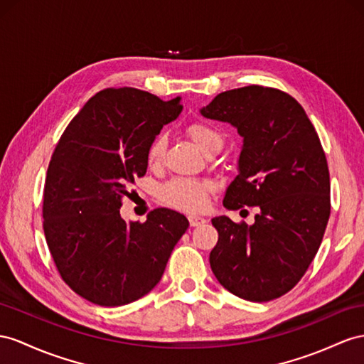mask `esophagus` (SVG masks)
Here are the masks:
<instances>
[{"instance_id": "34e87169", "label": "esophagus", "mask_w": 364, "mask_h": 364, "mask_svg": "<svg viewBox=\"0 0 364 364\" xmlns=\"http://www.w3.org/2000/svg\"><path fill=\"white\" fill-rule=\"evenodd\" d=\"M189 223L192 228H197V226H201L206 223V220H204L203 217H198V215H189Z\"/></svg>"}]
</instances>
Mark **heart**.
<instances>
[{"label":"heart","instance_id":"heart-1","mask_svg":"<svg viewBox=\"0 0 364 364\" xmlns=\"http://www.w3.org/2000/svg\"><path fill=\"white\" fill-rule=\"evenodd\" d=\"M186 132L192 138L204 154L213 149H221L223 135L220 130L209 123L195 121L186 127ZM166 155V138L164 135H156L147 147V163L149 166H160ZM213 186L210 181L197 178H173L167 181L160 189V198L172 208L198 212L206 208L208 197Z\"/></svg>","mask_w":364,"mask_h":364}]
</instances>
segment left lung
I'll return each instance as SVG.
<instances>
[{
	"instance_id": "1",
	"label": "left lung",
	"mask_w": 364,
	"mask_h": 364,
	"mask_svg": "<svg viewBox=\"0 0 364 364\" xmlns=\"http://www.w3.org/2000/svg\"><path fill=\"white\" fill-rule=\"evenodd\" d=\"M201 115L228 121L245 138L225 208L259 209L252 226L212 220V272L240 298L271 301L306 274L329 221L331 180L318 134L300 102L275 87L221 92Z\"/></svg>"
}]
</instances>
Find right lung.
<instances>
[{
    "label": "right lung",
    "instance_id": "1",
    "mask_svg": "<svg viewBox=\"0 0 364 364\" xmlns=\"http://www.w3.org/2000/svg\"><path fill=\"white\" fill-rule=\"evenodd\" d=\"M134 87L93 95L64 130L44 183L43 229L61 278L90 303L114 307L144 296L160 282L189 221L158 208L144 223L119 215L127 188L147 171V147L181 114Z\"/></svg>",
    "mask_w": 364,
    "mask_h": 364
}]
</instances>
